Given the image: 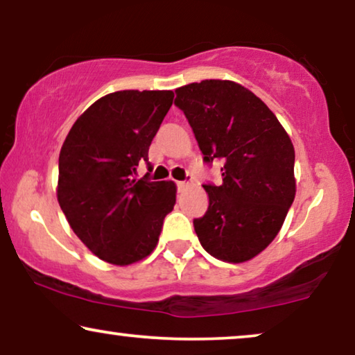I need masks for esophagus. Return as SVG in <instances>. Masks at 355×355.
Returning <instances> with one entry per match:
<instances>
[{"label":"esophagus","instance_id":"34e87169","mask_svg":"<svg viewBox=\"0 0 355 355\" xmlns=\"http://www.w3.org/2000/svg\"><path fill=\"white\" fill-rule=\"evenodd\" d=\"M187 187H189V182L187 181H179L178 182V191L179 192H184Z\"/></svg>","mask_w":355,"mask_h":355}]
</instances>
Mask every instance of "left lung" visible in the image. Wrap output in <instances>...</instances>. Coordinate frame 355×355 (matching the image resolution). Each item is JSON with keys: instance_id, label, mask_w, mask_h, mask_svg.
<instances>
[{"instance_id": "left-lung-1", "label": "left lung", "mask_w": 355, "mask_h": 355, "mask_svg": "<svg viewBox=\"0 0 355 355\" xmlns=\"http://www.w3.org/2000/svg\"><path fill=\"white\" fill-rule=\"evenodd\" d=\"M174 105L191 124L203 159H221L220 186H203L208 210L193 220L203 249L218 260L242 263L278 234L295 197L294 145L249 89L210 79L176 89Z\"/></svg>"}]
</instances>
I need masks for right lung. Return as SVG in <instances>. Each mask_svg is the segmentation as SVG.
Here are the masks:
<instances>
[{
  "label": "right lung",
  "instance_id": "right-lung-1",
  "mask_svg": "<svg viewBox=\"0 0 355 355\" xmlns=\"http://www.w3.org/2000/svg\"><path fill=\"white\" fill-rule=\"evenodd\" d=\"M173 98V90L101 96L61 147L58 202L76 236L108 263L125 266L152 254L176 203L173 181L134 178Z\"/></svg>",
  "mask_w": 355,
  "mask_h": 355
}]
</instances>
